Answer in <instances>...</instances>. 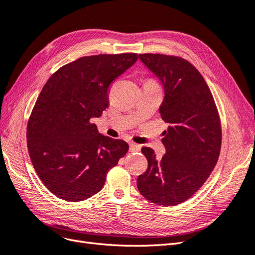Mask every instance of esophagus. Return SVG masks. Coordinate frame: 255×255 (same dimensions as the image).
I'll return each mask as SVG.
<instances>
[{
    "mask_svg": "<svg viewBox=\"0 0 255 255\" xmlns=\"http://www.w3.org/2000/svg\"><path fill=\"white\" fill-rule=\"evenodd\" d=\"M140 150H141V146H140L139 144H136V143L129 144V152L134 153V152H139Z\"/></svg>",
    "mask_w": 255,
    "mask_h": 255,
    "instance_id": "34e87169",
    "label": "esophagus"
}]
</instances>
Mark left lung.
I'll use <instances>...</instances> for the list:
<instances>
[{
    "instance_id": "8db88e82",
    "label": "left lung",
    "mask_w": 255,
    "mask_h": 255,
    "mask_svg": "<svg viewBox=\"0 0 255 255\" xmlns=\"http://www.w3.org/2000/svg\"><path fill=\"white\" fill-rule=\"evenodd\" d=\"M139 59L163 85L159 113L169 128L162 138V158L142 147L147 169L138 176L137 188L151 203L176 206L195 194L215 168L221 119L205 79L189 61L161 54H140Z\"/></svg>"
}]
</instances>
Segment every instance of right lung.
<instances>
[{"label": "right lung", "mask_w": 255, "mask_h": 255, "mask_svg": "<svg viewBox=\"0 0 255 255\" xmlns=\"http://www.w3.org/2000/svg\"><path fill=\"white\" fill-rule=\"evenodd\" d=\"M137 54L87 56L52 74L27 124L30 160L52 194L82 201L103 188L108 172L128 144L98 133L91 119L109 107L110 86L133 65Z\"/></svg>", "instance_id": "obj_1"}]
</instances>
